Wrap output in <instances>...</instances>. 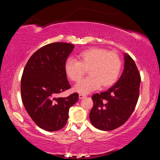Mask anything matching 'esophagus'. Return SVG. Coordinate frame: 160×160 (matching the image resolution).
<instances>
[{"instance_id":"34e87169","label":"esophagus","mask_w":160,"mask_h":160,"mask_svg":"<svg viewBox=\"0 0 160 160\" xmlns=\"http://www.w3.org/2000/svg\"><path fill=\"white\" fill-rule=\"evenodd\" d=\"M86 97V94H79V99H83V98H85V97Z\"/></svg>"}]
</instances>
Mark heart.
Here are the masks:
<instances>
[{
    "mask_svg": "<svg viewBox=\"0 0 160 160\" xmlns=\"http://www.w3.org/2000/svg\"><path fill=\"white\" fill-rule=\"evenodd\" d=\"M78 61L69 58L65 63V72L70 80L78 82L88 70L90 76L75 86L74 90L89 93L101 85L112 86L117 80L121 69V60L116 52L102 48H90L78 54Z\"/></svg>",
    "mask_w": 160,
    "mask_h": 160,
    "instance_id": "b5f03b06",
    "label": "heart"
}]
</instances>
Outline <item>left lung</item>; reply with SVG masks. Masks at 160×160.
Masks as SVG:
<instances>
[{"label":"left lung","instance_id":"8db88e82","mask_svg":"<svg viewBox=\"0 0 160 160\" xmlns=\"http://www.w3.org/2000/svg\"><path fill=\"white\" fill-rule=\"evenodd\" d=\"M140 75L134 61L124 54V69L120 78L107 91L92 97L90 113L92 125L102 131H112L128 120L138 100Z\"/></svg>","mask_w":160,"mask_h":160}]
</instances>
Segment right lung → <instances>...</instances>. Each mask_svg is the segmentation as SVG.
Masks as SVG:
<instances>
[{
  "label": "right lung",
  "instance_id": "1",
  "mask_svg": "<svg viewBox=\"0 0 160 160\" xmlns=\"http://www.w3.org/2000/svg\"><path fill=\"white\" fill-rule=\"evenodd\" d=\"M75 46L55 42L32 54L21 79V97L34 122L47 131H58L66 126L70 107L78 100V94L57 97L70 88L65 72V63Z\"/></svg>",
  "mask_w": 160,
  "mask_h": 160
}]
</instances>
